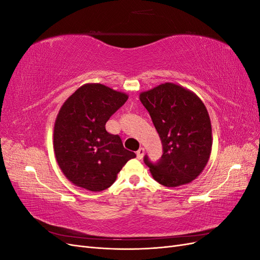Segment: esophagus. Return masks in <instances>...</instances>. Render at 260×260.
<instances>
[{"label": "esophagus", "mask_w": 260, "mask_h": 260, "mask_svg": "<svg viewBox=\"0 0 260 260\" xmlns=\"http://www.w3.org/2000/svg\"><path fill=\"white\" fill-rule=\"evenodd\" d=\"M144 153H145V149H144L143 147H140V148L138 149V152H137L138 159H142L143 156H144Z\"/></svg>", "instance_id": "34e87169"}]
</instances>
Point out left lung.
Returning <instances> with one entry per match:
<instances>
[{
    "instance_id": "8db88e82",
    "label": "left lung",
    "mask_w": 260,
    "mask_h": 260,
    "mask_svg": "<svg viewBox=\"0 0 260 260\" xmlns=\"http://www.w3.org/2000/svg\"><path fill=\"white\" fill-rule=\"evenodd\" d=\"M162 143V156L144 162L161 185L176 187L192 182L209 160L211 123L202 100L188 89L166 82L140 93Z\"/></svg>"
}]
</instances>
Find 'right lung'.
I'll use <instances>...</instances> for the list:
<instances>
[{
	"mask_svg": "<svg viewBox=\"0 0 260 260\" xmlns=\"http://www.w3.org/2000/svg\"><path fill=\"white\" fill-rule=\"evenodd\" d=\"M128 100V94L101 83H86L61 105L54 124L53 146L62 174L91 192L111 186L136 154L125 149L119 136L105 124Z\"/></svg>",
	"mask_w": 260,
	"mask_h": 260,
	"instance_id": "1",
	"label": "right lung"
}]
</instances>
